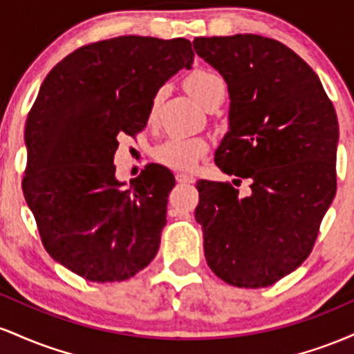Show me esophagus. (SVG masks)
<instances>
[{
    "label": "esophagus",
    "instance_id": "obj_1",
    "mask_svg": "<svg viewBox=\"0 0 354 354\" xmlns=\"http://www.w3.org/2000/svg\"><path fill=\"white\" fill-rule=\"evenodd\" d=\"M176 181L180 183V185H191V183H194V178L191 176V174L178 173L176 174Z\"/></svg>",
    "mask_w": 354,
    "mask_h": 354
}]
</instances>
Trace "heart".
Wrapping results in <instances>:
<instances>
[{
	"label": "heart",
	"instance_id": "1",
	"mask_svg": "<svg viewBox=\"0 0 354 354\" xmlns=\"http://www.w3.org/2000/svg\"><path fill=\"white\" fill-rule=\"evenodd\" d=\"M188 93L198 103L206 106L211 100L225 95V81L219 75L209 70H194L185 80ZM158 108V98L153 100L149 108V120H154ZM208 153V141L205 138H181L173 136L165 140L153 149V158L156 163L173 171L186 173L196 166L198 161Z\"/></svg>",
	"mask_w": 354,
	"mask_h": 354
}]
</instances>
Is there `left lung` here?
Returning <instances> with one entry per match:
<instances>
[{
	"label": "left lung",
	"mask_w": 354,
	"mask_h": 354,
	"mask_svg": "<svg viewBox=\"0 0 354 354\" xmlns=\"http://www.w3.org/2000/svg\"><path fill=\"white\" fill-rule=\"evenodd\" d=\"M193 46L231 98L214 163L234 180L196 183L206 261L233 286H271L310 256L336 194L338 118L318 75L276 39L203 36ZM243 179L246 197L234 188Z\"/></svg>",
	"instance_id": "1"
}]
</instances>
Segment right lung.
<instances>
[{"mask_svg":"<svg viewBox=\"0 0 354 354\" xmlns=\"http://www.w3.org/2000/svg\"><path fill=\"white\" fill-rule=\"evenodd\" d=\"M194 53L185 38L118 36L78 48L44 78L26 118L23 194L53 259L88 281H124L156 256L174 176H115L118 140L143 131L158 89Z\"/></svg>","mask_w":354,"mask_h":354,"instance_id":"1","label":"right lung"}]
</instances>
